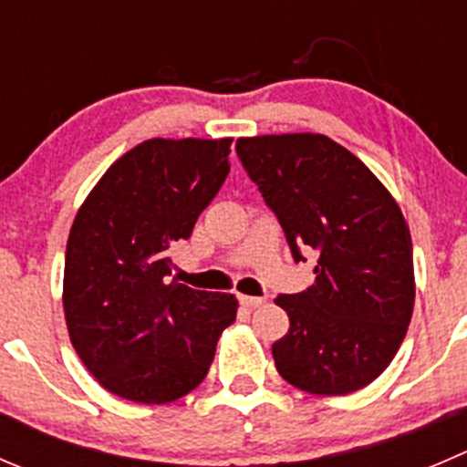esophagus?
<instances>
[{
	"label": "esophagus",
	"instance_id": "1",
	"mask_svg": "<svg viewBox=\"0 0 467 467\" xmlns=\"http://www.w3.org/2000/svg\"><path fill=\"white\" fill-rule=\"evenodd\" d=\"M239 303H242L244 307H248V310H255V307L265 306V298H262V296H246V294H242V296H239Z\"/></svg>",
	"mask_w": 467,
	"mask_h": 467
}]
</instances>
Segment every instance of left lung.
Segmentation results:
<instances>
[{"label": "left lung", "instance_id": "left-lung-1", "mask_svg": "<svg viewBox=\"0 0 467 467\" xmlns=\"http://www.w3.org/2000/svg\"><path fill=\"white\" fill-rule=\"evenodd\" d=\"M237 155L278 216L294 260L317 255L315 283L280 294L289 330L275 369L310 395L369 386L392 363L415 303L413 244L381 180L324 134L237 139Z\"/></svg>", "mask_w": 467, "mask_h": 467}]
</instances>
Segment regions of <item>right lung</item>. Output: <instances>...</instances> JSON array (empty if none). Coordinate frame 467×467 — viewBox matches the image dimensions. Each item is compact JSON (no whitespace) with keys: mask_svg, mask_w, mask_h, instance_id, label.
Returning a JSON list of instances; mask_svg holds the SVG:
<instances>
[{"mask_svg":"<svg viewBox=\"0 0 467 467\" xmlns=\"http://www.w3.org/2000/svg\"><path fill=\"white\" fill-rule=\"evenodd\" d=\"M233 139H148L113 161L81 202L63 269L77 356L104 390L169 404L202 383L234 294L169 283L171 248L230 173Z\"/></svg>","mask_w":467,"mask_h":467,"instance_id":"add662e5","label":"right lung"}]
</instances>
